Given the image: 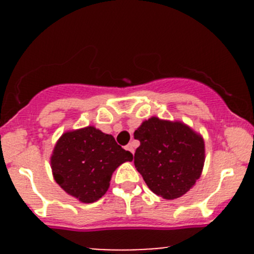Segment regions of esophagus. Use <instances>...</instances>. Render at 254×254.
I'll list each match as a JSON object with an SVG mask.
<instances>
[{
	"instance_id": "1",
	"label": "esophagus",
	"mask_w": 254,
	"mask_h": 254,
	"mask_svg": "<svg viewBox=\"0 0 254 254\" xmlns=\"http://www.w3.org/2000/svg\"><path fill=\"white\" fill-rule=\"evenodd\" d=\"M125 149H127V150H129L130 153H132V154H133V151H135V148H133L132 143H129V144H127V147H125Z\"/></svg>"
}]
</instances>
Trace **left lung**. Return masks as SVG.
Masks as SVG:
<instances>
[{
	"instance_id": "1",
	"label": "left lung",
	"mask_w": 254,
	"mask_h": 254,
	"mask_svg": "<svg viewBox=\"0 0 254 254\" xmlns=\"http://www.w3.org/2000/svg\"><path fill=\"white\" fill-rule=\"evenodd\" d=\"M133 137L141 143L133 164L157 196L182 197L200 177L204 141L188 125L153 117L142 123Z\"/></svg>"
}]
</instances>
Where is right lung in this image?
Listing matches in <instances>:
<instances>
[{"label": "right lung", "instance_id": "add662e5", "mask_svg": "<svg viewBox=\"0 0 254 254\" xmlns=\"http://www.w3.org/2000/svg\"><path fill=\"white\" fill-rule=\"evenodd\" d=\"M132 154L112 135L94 127L63 133L55 145L51 168L56 183L83 203L98 200L109 190L112 173Z\"/></svg>", "mask_w": 254, "mask_h": 254}]
</instances>
